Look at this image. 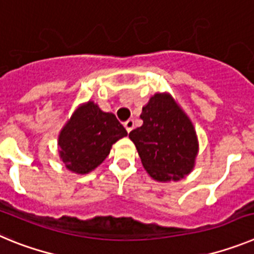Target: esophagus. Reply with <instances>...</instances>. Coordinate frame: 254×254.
<instances>
[{
	"mask_svg": "<svg viewBox=\"0 0 254 254\" xmlns=\"http://www.w3.org/2000/svg\"><path fill=\"white\" fill-rule=\"evenodd\" d=\"M123 126H125V128H126V131L128 132H131L132 129H133V127H134V122H133V120H128V121H126L125 123H123Z\"/></svg>",
	"mask_w": 254,
	"mask_h": 254,
	"instance_id": "obj_1",
	"label": "esophagus"
}]
</instances>
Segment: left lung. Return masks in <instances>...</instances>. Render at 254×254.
Listing matches in <instances>:
<instances>
[{"label": "left lung", "mask_w": 254, "mask_h": 254, "mask_svg": "<svg viewBox=\"0 0 254 254\" xmlns=\"http://www.w3.org/2000/svg\"><path fill=\"white\" fill-rule=\"evenodd\" d=\"M142 126L129 132L143 168L158 182L181 181L196 165L198 137L190 117L169 93H156L142 108Z\"/></svg>", "instance_id": "left-lung-1"}]
</instances>
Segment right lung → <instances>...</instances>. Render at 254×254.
<instances>
[{"label": "right lung", "instance_id": "obj_1", "mask_svg": "<svg viewBox=\"0 0 254 254\" xmlns=\"http://www.w3.org/2000/svg\"><path fill=\"white\" fill-rule=\"evenodd\" d=\"M127 131L113 113L103 112L93 100L78 105L58 134V154L66 169L87 174L111 152Z\"/></svg>", "mask_w": 254, "mask_h": 254}]
</instances>
